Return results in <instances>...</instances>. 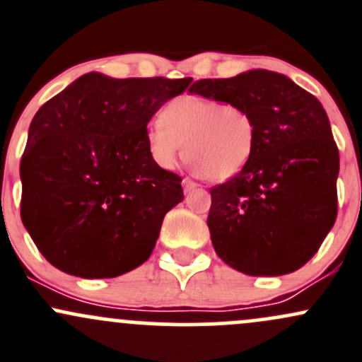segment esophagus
Listing matches in <instances>:
<instances>
[{
	"mask_svg": "<svg viewBox=\"0 0 362 362\" xmlns=\"http://www.w3.org/2000/svg\"><path fill=\"white\" fill-rule=\"evenodd\" d=\"M182 184H184V189H185V192H190V190H194V189H197V187H199V185H197L196 182H192V180H190V178H184V182H182Z\"/></svg>",
	"mask_w": 362,
	"mask_h": 362,
	"instance_id": "34e87169",
	"label": "esophagus"
}]
</instances>
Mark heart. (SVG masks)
I'll return each mask as SVG.
<instances>
[{
  "mask_svg": "<svg viewBox=\"0 0 362 362\" xmlns=\"http://www.w3.org/2000/svg\"><path fill=\"white\" fill-rule=\"evenodd\" d=\"M149 148L161 166L184 154L192 168L211 180H230L251 161L257 142L252 113L235 103L196 94L177 98L149 127Z\"/></svg>",
  "mask_w": 362,
  "mask_h": 362,
  "instance_id": "obj_1",
  "label": "heart"
}]
</instances>
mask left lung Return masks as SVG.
Instances as JSON below:
<instances>
[{"label":"left lung","mask_w":362,"mask_h":362,"mask_svg":"<svg viewBox=\"0 0 362 362\" xmlns=\"http://www.w3.org/2000/svg\"><path fill=\"white\" fill-rule=\"evenodd\" d=\"M190 93L244 106L257 127L249 165L209 189L214 251L251 276L299 269L337 220L340 160L327 111L311 93L269 70L202 78Z\"/></svg>","instance_id":"8db88e82"}]
</instances>
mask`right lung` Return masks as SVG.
I'll use <instances>...</instances> for the list:
<instances>
[{
    "instance_id": "obj_1",
    "label": "right lung",
    "mask_w": 362,
    "mask_h": 362,
    "mask_svg": "<svg viewBox=\"0 0 362 362\" xmlns=\"http://www.w3.org/2000/svg\"><path fill=\"white\" fill-rule=\"evenodd\" d=\"M190 82L90 71L39 108L20 161V216L54 268L113 278L151 256L184 190L153 160L148 123Z\"/></svg>"
}]
</instances>
